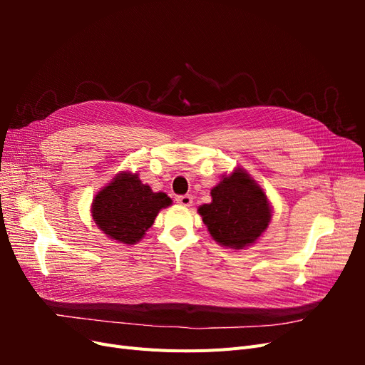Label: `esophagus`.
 Returning a JSON list of instances; mask_svg holds the SVG:
<instances>
[{
  "mask_svg": "<svg viewBox=\"0 0 365 365\" xmlns=\"http://www.w3.org/2000/svg\"><path fill=\"white\" fill-rule=\"evenodd\" d=\"M176 202L184 205V207H190L193 204V196L192 195H181L176 197Z\"/></svg>",
  "mask_w": 365,
  "mask_h": 365,
  "instance_id": "34e87169",
  "label": "esophagus"
}]
</instances>
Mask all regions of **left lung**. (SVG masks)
I'll use <instances>...</instances> for the list:
<instances>
[{
    "label": "left lung",
    "instance_id": "left-lung-1",
    "mask_svg": "<svg viewBox=\"0 0 365 365\" xmlns=\"http://www.w3.org/2000/svg\"><path fill=\"white\" fill-rule=\"evenodd\" d=\"M212 200L197 212L212 237L224 247L242 250L254 244L271 220L267 195L240 169L213 187Z\"/></svg>",
    "mask_w": 365,
    "mask_h": 365
}]
</instances>
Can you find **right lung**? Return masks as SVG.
I'll list each match as a JSON object with an SVG mask.
<instances>
[{
    "label": "right lung",
    "instance_id": "1",
    "mask_svg": "<svg viewBox=\"0 0 365 365\" xmlns=\"http://www.w3.org/2000/svg\"><path fill=\"white\" fill-rule=\"evenodd\" d=\"M170 204L168 195L153 193L137 173L123 172L96 195L91 212L105 235L132 245L145 236L160 210Z\"/></svg>",
    "mask_w": 365,
    "mask_h": 365
}]
</instances>
